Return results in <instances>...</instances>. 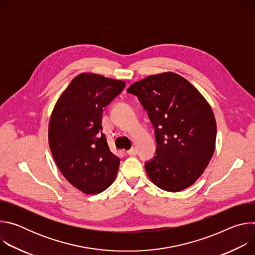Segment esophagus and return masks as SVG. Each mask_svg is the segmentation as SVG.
Returning <instances> with one entry per match:
<instances>
[{
	"instance_id": "esophagus-1",
	"label": "esophagus",
	"mask_w": 255,
	"mask_h": 255,
	"mask_svg": "<svg viewBox=\"0 0 255 255\" xmlns=\"http://www.w3.org/2000/svg\"><path fill=\"white\" fill-rule=\"evenodd\" d=\"M126 153L128 154V155H131V156H134V155H136L137 154V150H136V148H134V147H132L131 149H129V150H127L126 151Z\"/></svg>"
}]
</instances>
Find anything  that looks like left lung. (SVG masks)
Returning a JSON list of instances; mask_svg holds the SVG:
<instances>
[{
  "label": "left lung",
  "mask_w": 255,
  "mask_h": 255,
  "mask_svg": "<svg viewBox=\"0 0 255 255\" xmlns=\"http://www.w3.org/2000/svg\"><path fill=\"white\" fill-rule=\"evenodd\" d=\"M154 127L157 147L145 169L167 192L192 186L211 160L217 126L212 109L186 79L173 72L149 76L129 87Z\"/></svg>",
  "instance_id": "1"
}]
</instances>
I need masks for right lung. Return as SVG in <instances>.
Segmentation results:
<instances>
[{
  "label": "right lung",
  "instance_id": "right-lung-1",
  "mask_svg": "<svg viewBox=\"0 0 255 255\" xmlns=\"http://www.w3.org/2000/svg\"><path fill=\"white\" fill-rule=\"evenodd\" d=\"M124 88L122 81L82 74L53 109L48 128L51 153L64 177L85 194L105 191L116 177L120 159L108 146L102 117L104 108Z\"/></svg>",
  "mask_w": 255,
  "mask_h": 255
}]
</instances>
